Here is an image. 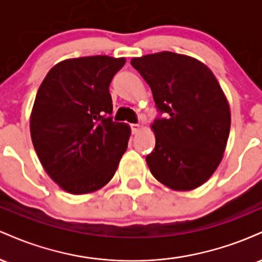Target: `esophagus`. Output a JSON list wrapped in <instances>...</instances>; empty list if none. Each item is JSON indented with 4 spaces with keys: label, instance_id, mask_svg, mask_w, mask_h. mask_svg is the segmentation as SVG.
Listing matches in <instances>:
<instances>
[{
    "label": "esophagus",
    "instance_id": "1",
    "mask_svg": "<svg viewBox=\"0 0 262 262\" xmlns=\"http://www.w3.org/2000/svg\"><path fill=\"white\" fill-rule=\"evenodd\" d=\"M130 129H132V133L135 134L140 130V125L139 124H130Z\"/></svg>",
    "mask_w": 262,
    "mask_h": 262
}]
</instances>
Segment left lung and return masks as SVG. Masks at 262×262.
<instances>
[{
	"label": "left lung",
	"instance_id": "8db88e82",
	"mask_svg": "<svg viewBox=\"0 0 262 262\" xmlns=\"http://www.w3.org/2000/svg\"><path fill=\"white\" fill-rule=\"evenodd\" d=\"M130 64L150 86L158 117L155 148L146 156L152 176L175 191L203 185L221 164L230 130V108L212 71L200 60L161 52Z\"/></svg>",
	"mask_w": 262,
	"mask_h": 262
}]
</instances>
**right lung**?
<instances>
[{"mask_svg":"<svg viewBox=\"0 0 262 262\" xmlns=\"http://www.w3.org/2000/svg\"><path fill=\"white\" fill-rule=\"evenodd\" d=\"M124 58L60 61L39 87L31 114L33 145L44 170L64 191L91 193L112 180L130 128L113 122L110 83Z\"/></svg>","mask_w":262,"mask_h":262,"instance_id":"1","label":"right lung"}]
</instances>
